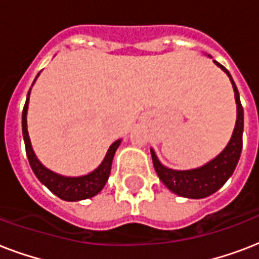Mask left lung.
<instances>
[{
	"mask_svg": "<svg viewBox=\"0 0 259 259\" xmlns=\"http://www.w3.org/2000/svg\"><path fill=\"white\" fill-rule=\"evenodd\" d=\"M213 63L218 67H221L231 80L234 94H235V102H237V122H235L233 136L230 138L227 146L205 165L188 170H176L166 168L160 162L154 150L150 149L154 169L157 172L160 180L173 193H176L179 196L188 197V199H203V197H207L212 195L213 192H217L233 175L235 166L239 161V157H241L242 134H243V107L241 105L239 93H238L237 86H235L229 71L217 60H213Z\"/></svg>",
	"mask_w": 259,
	"mask_h": 259,
	"instance_id": "left-lung-1",
	"label": "left lung"
}]
</instances>
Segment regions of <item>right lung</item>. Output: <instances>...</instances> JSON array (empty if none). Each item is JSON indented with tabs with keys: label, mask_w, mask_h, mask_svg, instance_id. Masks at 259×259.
I'll use <instances>...</instances> for the list:
<instances>
[{
	"label": "right lung",
	"mask_w": 259,
	"mask_h": 259,
	"mask_svg": "<svg viewBox=\"0 0 259 259\" xmlns=\"http://www.w3.org/2000/svg\"><path fill=\"white\" fill-rule=\"evenodd\" d=\"M37 76H36V79H37ZM29 94L30 89L28 91L25 106H24V110H22V137H24V142H25L28 161H29L30 168L36 175V177L46 185L47 188L50 189L51 192L55 193L56 196L66 201L83 200V199H90V197L98 195L103 189L106 181L109 179L114 154H115V150L118 149V146L121 144V140H117L110 145L103 161L101 162V165L98 166L97 169H94L93 172H90L89 175L78 177H67L52 172L38 161V158L36 157V154L32 149V145H30L29 134H28V129H26V114H28Z\"/></svg>",
	"instance_id": "right-lung-1"
}]
</instances>
